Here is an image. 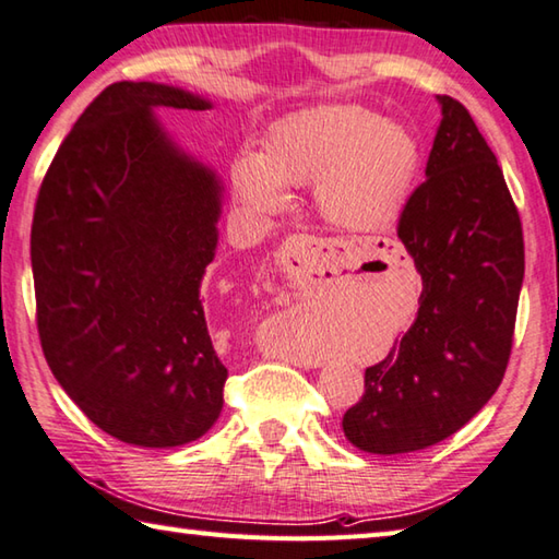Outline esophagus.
Masks as SVG:
<instances>
[{
    "mask_svg": "<svg viewBox=\"0 0 559 559\" xmlns=\"http://www.w3.org/2000/svg\"><path fill=\"white\" fill-rule=\"evenodd\" d=\"M314 245H318V241H314L312 237H290L286 241V251L293 259L300 261V257H306V251H312ZM314 367H320V364H314Z\"/></svg>",
    "mask_w": 559,
    "mask_h": 559,
    "instance_id": "34e87169",
    "label": "esophagus"
}]
</instances>
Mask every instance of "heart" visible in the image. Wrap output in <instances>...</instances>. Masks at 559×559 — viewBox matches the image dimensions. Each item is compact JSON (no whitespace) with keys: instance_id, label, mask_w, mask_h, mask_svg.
<instances>
[{"instance_id":"heart-1","label":"heart","mask_w":559,"mask_h":559,"mask_svg":"<svg viewBox=\"0 0 559 559\" xmlns=\"http://www.w3.org/2000/svg\"><path fill=\"white\" fill-rule=\"evenodd\" d=\"M420 168V141L408 127L361 105H318L276 121L261 154H239L231 182L261 215L286 207V188L312 182L314 207L328 225L369 235L403 215Z\"/></svg>"}]
</instances>
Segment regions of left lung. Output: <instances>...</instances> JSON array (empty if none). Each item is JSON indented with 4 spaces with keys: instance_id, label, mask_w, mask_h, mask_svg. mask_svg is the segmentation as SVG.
Returning <instances> with one entry per match:
<instances>
[{
    "instance_id": "obj_1",
    "label": "left lung",
    "mask_w": 559,
    "mask_h": 559,
    "mask_svg": "<svg viewBox=\"0 0 559 559\" xmlns=\"http://www.w3.org/2000/svg\"><path fill=\"white\" fill-rule=\"evenodd\" d=\"M442 111L425 182L399 237L423 278L418 318L364 373L342 430L371 454L418 452L450 438L499 389L523 286V229L503 170L464 105Z\"/></svg>"
}]
</instances>
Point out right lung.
Wrapping results in <instances>:
<instances>
[{"mask_svg": "<svg viewBox=\"0 0 559 559\" xmlns=\"http://www.w3.org/2000/svg\"><path fill=\"white\" fill-rule=\"evenodd\" d=\"M158 109H212L166 83H115L70 129L38 190L32 271L56 381L111 438L180 448L222 411L202 281L225 182Z\"/></svg>", "mask_w": 559, "mask_h": 559, "instance_id": "1", "label": "right lung"}]
</instances>
